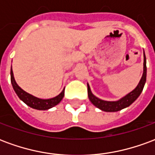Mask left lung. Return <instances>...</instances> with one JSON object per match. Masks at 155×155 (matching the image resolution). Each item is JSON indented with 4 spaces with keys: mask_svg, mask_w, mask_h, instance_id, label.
<instances>
[{
    "mask_svg": "<svg viewBox=\"0 0 155 155\" xmlns=\"http://www.w3.org/2000/svg\"><path fill=\"white\" fill-rule=\"evenodd\" d=\"M143 57L144 58H143V75H142V78H141L138 86L132 92H130V94H128L126 96H124L118 101H104L95 97L94 94L91 93L90 86L88 84V96H89V99L91 101V103L99 109H101V110L106 111V112H115V111L122 110L124 108L130 106V104L140 96V94L143 91L145 81H146V58H145L144 53H143Z\"/></svg>",
    "mask_w": 155,
    "mask_h": 155,
    "instance_id": "left-lung-1",
    "label": "left lung"
}]
</instances>
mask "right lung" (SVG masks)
I'll use <instances>...</instances> for the list:
<instances>
[{"mask_svg": "<svg viewBox=\"0 0 155 155\" xmlns=\"http://www.w3.org/2000/svg\"><path fill=\"white\" fill-rule=\"evenodd\" d=\"M11 81H12V86L14 91L18 95V97L24 103L27 104L30 107L35 109V110H45L48 109H51L54 105L58 104L63 99L64 94V90L61 92V94L55 96V97L52 98V99H48V100H42V99H39L35 96H33L31 94L26 93L25 91L22 90L21 88L18 86V84H16L14 76H13V71H12V68L11 70Z\"/></svg>", "mask_w": 155, "mask_h": 155, "instance_id": "right-lung-1", "label": "right lung"}]
</instances>
